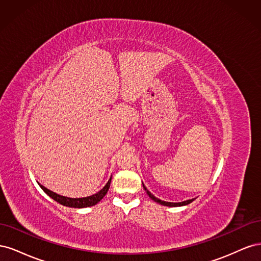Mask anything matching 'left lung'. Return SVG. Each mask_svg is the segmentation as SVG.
<instances>
[{"label": "left lung", "instance_id": "1", "mask_svg": "<svg viewBox=\"0 0 261 261\" xmlns=\"http://www.w3.org/2000/svg\"><path fill=\"white\" fill-rule=\"evenodd\" d=\"M143 186H144V189L147 192V194H148V196L150 197V198H151L153 201L162 204V206H167V207H181V206H186V204H189V203L193 202V201L195 200V198H193V199H188V200L181 201V202H169V201H164V200H161V199H159V198H156L155 196H153L151 193H150V192L148 191V189H147V187L144 185V183H143Z\"/></svg>", "mask_w": 261, "mask_h": 261}]
</instances>
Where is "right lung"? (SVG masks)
I'll return each instance as SVG.
<instances>
[{
    "label": "right lung",
    "mask_w": 261,
    "mask_h": 261,
    "mask_svg": "<svg viewBox=\"0 0 261 261\" xmlns=\"http://www.w3.org/2000/svg\"><path fill=\"white\" fill-rule=\"evenodd\" d=\"M111 178H112V176L110 177V179L108 180V183L105 185V187L100 189L98 193L93 194L91 196H88V197H83V198H69V197L61 196V195H58L57 193L50 191V189L45 188L41 184H39V183L38 184L46 195L51 197V198L54 199L57 202L63 204V206L70 207V208H87V207H91V206H94V204H97L107 195L109 188H110V184H111Z\"/></svg>",
    "instance_id": "add662e5"
}]
</instances>
